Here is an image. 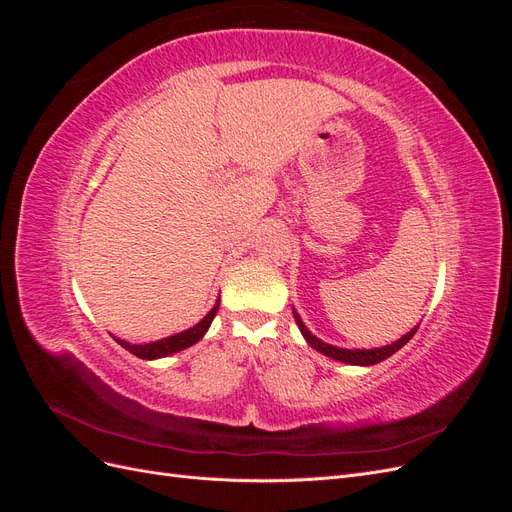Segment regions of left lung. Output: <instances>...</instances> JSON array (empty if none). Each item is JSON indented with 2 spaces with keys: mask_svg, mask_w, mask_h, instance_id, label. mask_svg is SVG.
<instances>
[{
  "mask_svg": "<svg viewBox=\"0 0 512 512\" xmlns=\"http://www.w3.org/2000/svg\"><path fill=\"white\" fill-rule=\"evenodd\" d=\"M292 314H294V320H297V324H299V331H301V335L305 337V342H307L309 346H312L314 350H318L320 354L329 356V359H335V361H339V363L361 365V367L376 365V363H380V361H384V359H389L391 354H395L401 346H406V344L410 342L412 335H414L416 329H418V324H416V327L410 329L404 337H399V339H395L393 344H386V346H382V348H339V346L322 342L320 337H316L312 331H309V329L305 327V322L301 320L299 312H297V309H294V307H292Z\"/></svg>",
  "mask_w": 512,
  "mask_h": 512,
  "instance_id": "obj_1",
  "label": "left lung"
}]
</instances>
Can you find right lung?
<instances>
[{"label": "right lung", "instance_id": "1", "mask_svg": "<svg viewBox=\"0 0 512 512\" xmlns=\"http://www.w3.org/2000/svg\"><path fill=\"white\" fill-rule=\"evenodd\" d=\"M218 307H220V299L215 301V305L209 309V314L200 320L198 324H194V327L185 329L181 333H175L170 337H164V339H158V342H149V344H130L126 342V339H119L115 337V342L126 348L128 352H132L134 356H138V359H145V361H153V359H164V356L168 354H175V352H181L185 348L194 346L196 342H200L203 339V335L209 331L211 322L215 318V314H218Z\"/></svg>", "mask_w": 512, "mask_h": 512}]
</instances>
